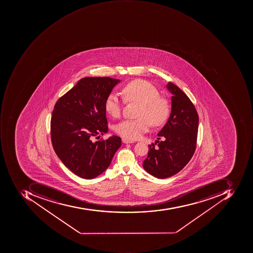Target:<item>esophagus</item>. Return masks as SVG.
I'll return each mask as SVG.
<instances>
[{"instance_id": "obj_1", "label": "esophagus", "mask_w": 253, "mask_h": 253, "mask_svg": "<svg viewBox=\"0 0 253 253\" xmlns=\"http://www.w3.org/2000/svg\"><path fill=\"white\" fill-rule=\"evenodd\" d=\"M123 142L124 143V144H132L134 141V140H129V139L123 138Z\"/></svg>"}]
</instances>
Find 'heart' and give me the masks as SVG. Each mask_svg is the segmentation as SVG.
Listing matches in <instances>:
<instances>
[{
	"instance_id": "b5f03b06",
	"label": "heart",
	"mask_w": 253,
	"mask_h": 253,
	"mask_svg": "<svg viewBox=\"0 0 253 253\" xmlns=\"http://www.w3.org/2000/svg\"><path fill=\"white\" fill-rule=\"evenodd\" d=\"M122 94L126 102H137L141 106L138 113L140 119L124 120L116 126V131L119 135L136 140L147 132L150 124L158 127L168 119L169 105L166 99L160 97L158 89L148 81L141 79L130 81L123 86ZM104 108L109 116L118 118L123 109V102L116 93H111L105 99Z\"/></svg>"
}]
</instances>
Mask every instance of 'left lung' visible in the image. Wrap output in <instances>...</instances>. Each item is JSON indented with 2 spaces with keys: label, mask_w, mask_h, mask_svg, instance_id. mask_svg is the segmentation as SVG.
I'll return each mask as SVG.
<instances>
[{
  "label": "left lung",
  "mask_w": 253,
  "mask_h": 253,
  "mask_svg": "<svg viewBox=\"0 0 253 253\" xmlns=\"http://www.w3.org/2000/svg\"><path fill=\"white\" fill-rule=\"evenodd\" d=\"M171 96V112L167 123L159 131L162 137L158 147L149 145L143 167L150 175L166 178L182 170L196 147L198 116L195 106L183 91L172 83L166 85Z\"/></svg>",
  "instance_id": "left-lung-1"
}]
</instances>
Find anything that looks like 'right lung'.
<instances>
[{
  "label": "right lung",
  "mask_w": 253,
  "mask_h": 253,
  "mask_svg": "<svg viewBox=\"0 0 253 253\" xmlns=\"http://www.w3.org/2000/svg\"><path fill=\"white\" fill-rule=\"evenodd\" d=\"M120 82L108 77L82 78L55 103L51 119L53 148L81 178L92 179L105 172L121 147L122 140L116 135L93 140L108 132L105 99Z\"/></svg>",
  "instance_id": "add662e5"
}]
</instances>
